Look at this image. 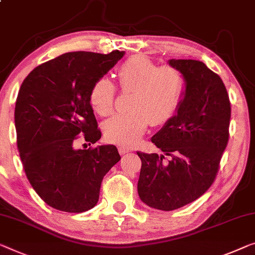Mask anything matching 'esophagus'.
<instances>
[{
	"instance_id": "34e87169",
	"label": "esophagus",
	"mask_w": 255,
	"mask_h": 255,
	"mask_svg": "<svg viewBox=\"0 0 255 255\" xmlns=\"http://www.w3.org/2000/svg\"><path fill=\"white\" fill-rule=\"evenodd\" d=\"M118 150H119V153L121 155H125V154H127L128 152H130V150H129L128 147H126V146H119V147H118Z\"/></svg>"
}]
</instances>
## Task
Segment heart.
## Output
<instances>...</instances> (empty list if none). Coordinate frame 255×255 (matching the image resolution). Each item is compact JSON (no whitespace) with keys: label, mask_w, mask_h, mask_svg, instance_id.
<instances>
[{"label":"heart","mask_w":255,"mask_h":255,"mask_svg":"<svg viewBox=\"0 0 255 255\" xmlns=\"http://www.w3.org/2000/svg\"><path fill=\"white\" fill-rule=\"evenodd\" d=\"M118 83L124 93H131L127 113H119L103 125L105 138L119 145L131 146L138 142L147 127L162 126L175 116L183 98L185 79L176 67L159 66L145 56H132L117 71ZM117 89L102 77L90 89L89 102L102 117L115 110Z\"/></svg>","instance_id":"1"}]
</instances>
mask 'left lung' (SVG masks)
Listing matches in <instances>:
<instances>
[{"label":"left lung","mask_w":255,"mask_h":255,"mask_svg":"<svg viewBox=\"0 0 255 255\" xmlns=\"http://www.w3.org/2000/svg\"><path fill=\"white\" fill-rule=\"evenodd\" d=\"M185 79L184 96L174 116L151 138L166 155L137 152L142 160L138 196L152 208L173 211L210 189L229 140L230 101L225 83L203 62L170 59Z\"/></svg>","instance_id":"obj_1"}]
</instances>
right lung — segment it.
I'll use <instances>...</instances> for the list:
<instances>
[{"label":"right lung","instance_id":"add662e5","mask_svg":"<svg viewBox=\"0 0 255 255\" xmlns=\"http://www.w3.org/2000/svg\"><path fill=\"white\" fill-rule=\"evenodd\" d=\"M124 55L66 52L34 68L22 82L14 108L17 146L30 185L52 208H93L105 174L120 160L115 145L77 150L74 143L83 138L90 145L101 138L90 89Z\"/></svg>","mask_w":255,"mask_h":255}]
</instances>
